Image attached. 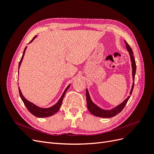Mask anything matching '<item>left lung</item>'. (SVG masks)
Segmentation results:
<instances>
[{
    "mask_svg": "<svg viewBox=\"0 0 154 154\" xmlns=\"http://www.w3.org/2000/svg\"><path fill=\"white\" fill-rule=\"evenodd\" d=\"M125 44H126V48L127 50L128 51V53L130 55V60H131V66L132 69V80H133V84L132 85V88L130 90V94H132V92L133 91V88L134 86V79H135V74H136V61H135V59L134 57V53L132 52V50L131 48L130 47L129 45L127 44L126 41H125ZM130 96H128L127 98L122 103H120L118 106H116L114 108L110 110H104L103 109H101L100 107L97 106L96 104L93 103V101L91 100V98L89 95V93L87 90L86 89V97H87V108L89 110L90 112L95 116H97V117L100 118H109L114 117V116L118 114L119 112H122V110L124 109L125 105L127 104V101H128Z\"/></svg>",
    "mask_w": 154,
    "mask_h": 154,
    "instance_id": "obj_1",
    "label": "left lung"
}]
</instances>
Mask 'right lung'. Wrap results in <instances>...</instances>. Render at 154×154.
<instances>
[{"mask_svg": "<svg viewBox=\"0 0 154 154\" xmlns=\"http://www.w3.org/2000/svg\"><path fill=\"white\" fill-rule=\"evenodd\" d=\"M36 36H35L34 38L31 40V41L29 43L32 42L33 41V40L36 38ZM26 49H27V47H26L25 49H24V52H23L22 57L21 58V60H20V61L19 62V64H18V70H19V68L20 67V65L22 63V60H23V58H24V56ZM70 85H71V84H69L67 87V88H66V90L64 91L61 97H60V100H58L57 103H56L54 105L51 106V107H49V108H42V107L38 106L37 105H35L34 103H32V102L28 101L27 99L25 98L24 96H23L22 93L19 87H18V90H19L20 96L21 99L23 101V103H24V105L26 106V108L27 109V110L29 111V112H31L32 115L36 116V117H37V118H47V117H49V116H51L55 114L60 110V106H61L62 103L63 97H64L65 94H66V93L67 91L68 90V88H69Z\"/></svg>", "mask_w": 154, "mask_h": 154, "instance_id": "obj_1", "label": "right lung"}]
</instances>
